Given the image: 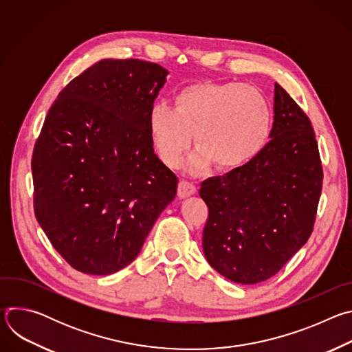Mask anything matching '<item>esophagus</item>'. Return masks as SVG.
I'll list each match as a JSON object with an SVG mask.
<instances>
[{"mask_svg":"<svg viewBox=\"0 0 352 352\" xmlns=\"http://www.w3.org/2000/svg\"><path fill=\"white\" fill-rule=\"evenodd\" d=\"M195 192H196V186L192 182H189L186 179H182L179 182V185H178V196L179 197H186L189 195H193Z\"/></svg>","mask_w":352,"mask_h":352,"instance_id":"esophagus-1","label":"esophagus"}]
</instances>
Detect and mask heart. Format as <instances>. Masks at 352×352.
<instances>
[{
	"instance_id": "b5f03b06",
	"label": "heart",
	"mask_w": 352,
	"mask_h": 352,
	"mask_svg": "<svg viewBox=\"0 0 352 352\" xmlns=\"http://www.w3.org/2000/svg\"><path fill=\"white\" fill-rule=\"evenodd\" d=\"M272 109L255 86L236 82H197L181 89L174 109L156 103L148 111V131L160 159L175 167L193 140L196 163L212 160L220 168L241 166L266 144Z\"/></svg>"
}]
</instances>
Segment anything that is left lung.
I'll list each match as a JSON object with an SVG mask.
<instances>
[{
    "mask_svg": "<svg viewBox=\"0 0 352 352\" xmlns=\"http://www.w3.org/2000/svg\"><path fill=\"white\" fill-rule=\"evenodd\" d=\"M272 140L246 164L202 182L209 209L204 252L238 284L273 277L309 239L323 168L308 116L274 85Z\"/></svg>",
    "mask_w": 352,
    "mask_h": 352,
    "instance_id": "8db88e82",
    "label": "left lung"
}]
</instances>
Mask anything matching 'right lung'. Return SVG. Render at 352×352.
I'll list each match as a JSON object with an SVG mask.
<instances>
[{"instance_id":"add662e5","label":"right lung","mask_w":352,"mask_h":352,"mask_svg":"<svg viewBox=\"0 0 352 352\" xmlns=\"http://www.w3.org/2000/svg\"><path fill=\"white\" fill-rule=\"evenodd\" d=\"M167 74L148 61L102 60L45 116L32 157L34 214L78 272L128 266L177 195L178 178L155 155L148 131Z\"/></svg>"}]
</instances>
